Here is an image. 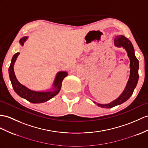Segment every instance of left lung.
<instances>
[{
    "mask_svg": "<svg viewBox=\"0 0 148 148\" xmlns=\"http://www.w3.org/2000/svg\"><path fill=\"white\" fill-rule=\"evenodd\" d=\"M114 45L119 48L122 47L127 52V56L130 60V76L125 89L117 99L107 104L97 103L95 102H93L95 104L97 103V106L99 107L102 108H112L127 101L134 92L139 79V61L135 56L134 47L131 42L124 36L117 35L114 38Z\"/></svg>",
    "mask_w": 148,
    "mask_h": 148,
    "instance_id": "obj_1",
    "label": "left lung"
}]
</instances>
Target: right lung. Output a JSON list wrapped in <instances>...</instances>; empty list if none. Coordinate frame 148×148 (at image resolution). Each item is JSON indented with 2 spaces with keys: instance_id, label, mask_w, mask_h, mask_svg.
Listing matches in <instances>:
<instances>
[{
  "instance_id": "obj_1",
  "label": "right lung",
  "mask_w": 148,
  "mask_h": 148,
  "mask_svg": "<svg viewBox=\"0 0 148 148\" xmlns=\"http://www.w3.org/2000/svg\"><path fill=\"white\" fill-rule=\"evenodd\" d=\"M28 37L24 36L21 38L19 43L21 46H23L24 42L26 41ZM19 53H17L12 57L11 63L9 68V74L10 82L12 85V87L17 94L22 98L27 100V101L33 103H39L45 102L48 100L52 99L53 97L59 93L61 88H62V82L64 77L68 75L66 71H59L57 73L55 80L53 84V88L49 91H34L27 88L26 86L22 85L19 82L16 78L14 73V65L17 60V56H19Z\"/></svg>"
}]
</instances>
